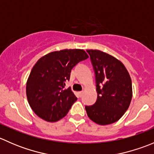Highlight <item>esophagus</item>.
<instances>
[{
    "label": "esophagus",
    "mask_w": 154,
    "mask_h": 154,
    "mask_svg": "<svg viewBox=\"0 0 154 154\" xmlns=\"http://www.w3.org/2000/svg\"><path fill=\"white\" fill-rule=\"evenodd\" d=\"M83 93H84V92H83V91H79V92H78V94H79V97H81L83 95Z\"/></svg>",
    "instance_id": "1"
}]
</instances>
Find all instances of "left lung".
<instances>
[{"instance_id":"left-lung-1","label":"left lung","mask_w":154,"mask_h":154,"mask_svg":"<svg viewBox=\"0 0 154 154\" xmlns=\"http://www.w3.org/2000/svg\"><path fill=\"white\" fill-rule=\"evenodd\" d=\"M95 74L97 100L85 109L88 118L100 125L117 122L127 110L133 96L132 81L127 68L112 56L87 50Z\"/></svg>"}]
</instances>
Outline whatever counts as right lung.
I'll return each mask as SVG.
<instances>
[{"label":"right lung","instance_id":"1","mask_svg":"<svg viewBox=\"0 0 154 154\" xmlns=\"http://www.w3.org/2000/svg\"><path fill=\"white\" fill-rule=\"evenodd\" d=\"M81 49H65L49 53L40 58L31 70L26 93L31 109L39 118L49 122L67 115L77 97L71 88L65 89L71 69L86 60Z\"/></svg>","mask_w":154,"mask_h":154}]
</instances>
